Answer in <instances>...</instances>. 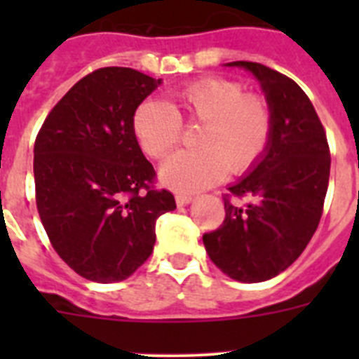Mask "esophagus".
Segmentation results:
<instances>
[{
    "instance_id": "esophagus-1",
    "label": "esophagus",
    "mask_w": 359,
    "mask_h": 359,
    "mask_svg": "<svg viewBox=\"0 0 359 359\" xmlns=\"http://www.w3.org/2000/svg\"><path fill=\"white\" fill-rule=\"evenodd\" d=\"M192 199H194V198H192L190 194H183V192H182V194H176V203L180 205V207H183V205H189Z\"/></svg>"
}]
</instances>
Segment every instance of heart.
Instances as JSON below:
<instances>
[{"label":"heart","instance_id":"obj_1","mask_svg":"<svg viewBox=\"0 0 359 359\" xmlns=\"http://www.w3.org/2000/svg\"><path fill=\"white\" fill-rule=\"evenodd\" d=\"M180 111L163 100L149 98L136 107L133 131L140 147L152 158H163L182 138V116L203 123L196 145L160 167L163 185L180 192H198L226 176L252 169L268 149L273 113L268 100L244 93L236 81L208 77L185 86L174 95Z\"/></svg>","mask_w":359,"mask_h":359}]
</instances>
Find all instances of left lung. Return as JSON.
Wrapping results in <instances>:
<instances>
[{
	"instance_id": "1",
	"label": "left lung",
	"mask_w": 359,
	"mask_h": 359,
	"mask_svg": "<svg viewBox=\"0 0 359 359\" xmlns=\"http://www.w3.org/2000/svg\"><path fill=\"white\" fill-rule=\"evenodd\" d=\"M226 66L248 69L261 82L273 133L262 158L231 185L223 224L203 244L224 275L239 282H264L297 261L316 231L327 194L331 154L327 136L302 88L259 62ZM231 195L252 201L239 208Z\"/></svg>"
}]
</instances>
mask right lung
Returning a JSON list of instances; mask_svg holds the SVG:
<instances>
[{
  "mask_svg": "<svg viewBox=\"0 0 359 359\" xmlns=\"http://www.w3.org/2000/svg\"><path fill=\"white\" fill-rule=\"evenodd\" d=\"M161 84L133 68H100L53 106L34 145L41 223L53 250L88 280L131 277L154 248L156 219L176 208L152 187L135 131L136 107Z\"/></svg>",
  "mask_w": 359,
  "mask_h": 359,
  "instance_id": "obj_1",
  "label": "right lung"
}]
</instances>
